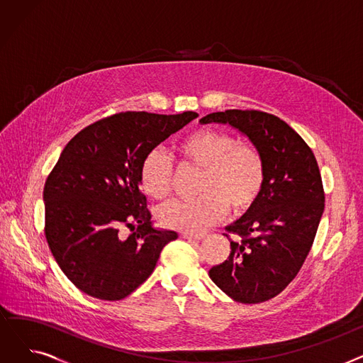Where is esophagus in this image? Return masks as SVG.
<instances>
[{
	"mask_svg": "<svg viewBox=\"0 0 363 363\" xmlns=\"http://www.w3.org/2000/svg\"><path fill=\"white\" fill-rule=\"evenodd\" d=\"M182 237L186 240H203L204 238L203 234H193V233H184Z\"/></svg>",
	"mask_w": 363,
	"mask_h": 363,
	"instance_id": "1",
	"label": "esophagus"
}]
</instances>
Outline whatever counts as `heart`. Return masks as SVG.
Here are the masks:
<instances>
[{
    "instance_id": "b5f03b06",
    "label": "heart",
    "mask_w": 363,
    "mask_h": 363,
    "mask_svg": "<svg viewBox=\"0 0 363 363\" xmlns=\"http://www.w3.org/2000/svg\"><path fill=\"white\" fill-rule=\"evenodd\" d=\"M182 163L200 167L193 200H174L162 206L157 218L166 228L199 231L220 219L226 208L242 213L259 199L266 169L260 151L216 129H197L177 144ZM143 191L156 200L172 189V164L160 150H152L140 167Z\"/></svg>"
}]
</instances>
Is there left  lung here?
<instances>
[{"mask_svg": "<svg viewBox=\"0 0 363 363\" xmlns=\"http://www.w3.org/2000/svg\"><path fill=\"white\" fill-rule=\"evenodd\" d=\"M200 123L231 125L263 157L262 193L226 226L223 235H235L231 253L208 277L235 301H266L296 278L313 244L325 207L316 159L293 128L269 113L225 110L207 114Z\"/></svg>", "mask_w": 363, "mask_h": 363, "instance_id": "1", "label": "left lung"}]
</instances>
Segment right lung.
Instances as JSON below:
<instances>
[{
  "instance_id": "right-lung-1",
  "label": "right lung",
  "mask_w": 363,
  "mask_h": 363,
  "mask_svg": "<svg viewBox=\"0 0 363 363\" xmlns=\"http://www.w3.org/2000/svg\"><path fill=\"white\" fill-rule=\"evenodd\" d=\"M196 111H125L95 122L67 143L44 186L45 238L63 274L81 291L122 300L155 271L175 231L152 226L140 189L144 157ZM131 230L129 238L118 231Z\"/></svg>"
}]
</instances>
